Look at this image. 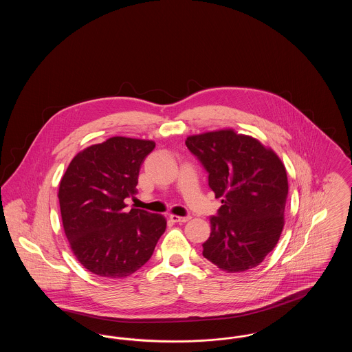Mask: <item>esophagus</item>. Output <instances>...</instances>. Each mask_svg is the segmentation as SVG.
Segmentation results:
<instances>
[{"mask_svg":"<svg viewBox=\"0 0 352 352\" xmlns=\"http://www.w3.org/2000/svg\"><path fill=\"white\" fill-rule=\"evenodd\" d=\"M191 219V217H177V215H170V220L174 223H186Z\"/></svg>","mask_w":352,"mask_h":352,"instance_id":"obj_1","label":"esophagus"}]
</instances>
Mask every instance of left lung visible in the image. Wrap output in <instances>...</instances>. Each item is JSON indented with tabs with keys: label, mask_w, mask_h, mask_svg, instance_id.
Here are the masks:
<instances>
[{
	"label": "left lung",
	"mask_w": 352,
	"mask_h": 352,
	"mask_svg": "<svg viewBox=\"0 0 352 352\" xmlns=\"http://www.w3.org/2000/svg\"><path fill=\"white\" fill-rule=\"evenodd\" d=\"M186 146L208 173L221 199L210 218L203 256L228 273L257 267L276 247L284 228L286 170L277 154L231 129L190 135Z\"/></svg>",
	"instance_id": "obj_1"
}]
</instances>
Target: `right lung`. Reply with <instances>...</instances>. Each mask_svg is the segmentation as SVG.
I'll return each instance as SVG.
<instances>
[{
  "label": "right lung",
  "instance_id": "obj_1",
  "mask_svg": "<svg viewBox=\"0 0 352 352\" xmlns=\"http://www.w3.org/2000/svg\"><path fill=\"white\" fill-rule=\"evenodd\" d=\"M153 141L112 137L74 157L59 184L65 234L78 261L108 278L131 276L151 258L166 230L162 215L125 210Z\"/></svg>",
  "mask_w": 352,
  "mask_h": 352
}]
</instances>
